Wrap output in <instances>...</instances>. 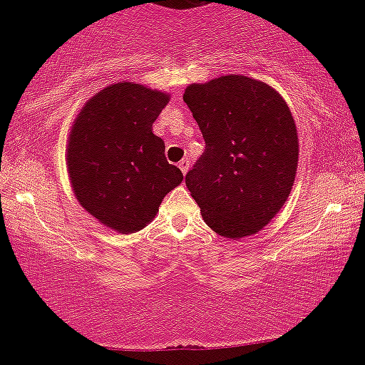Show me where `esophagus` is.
I'll return each instance as SVG.
<instances>
[{
  "instance_id": "obj_1",
  "label": "esophagus",
  "mask_w": 365,
  "mask_h": 365,
  "mask_svg": "<svg viewBox=\"0 0 365 365\" xmlns=\"http://www.w3.org/2000/svg\"><path fill=\"white\" fill-rule=\"evenodd\" d=\"M178 168H180V170H182V173H183V175H185V173H187V171H188V168H190V161H188V159H187V158H183V159H182V161H180V163H178Z\"/></svg>"
}]
</instances>
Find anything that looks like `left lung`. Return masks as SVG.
<instances>
[{"mask_svg": "<svg viewBox=\"0 0 365 365\" xmlns=\"http://www.w3.org/2000/svg\"><path fill=\"white\" fill-rule=\"evenodd\" d=\"M183 101L206 142L185 175L190 195L221 237L252 235L273 220L295 182L299 139L287 103L244 75L188 86Z\"/></svg>", "mask_w": 365, "mask_h": 365, "instance_id": "obj_1", "label": "left lung"}]
</instances>
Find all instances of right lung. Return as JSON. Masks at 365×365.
I'll list each match as a JSON object with an SVG mask.
<instances>
[{"instance_id":"obj_1","label":"right lung","mask_w":365,"mask_h":365,"mask_svg":"<svg viewBox=\"0 0 365 365\" xmlns=\"http://www.w3.org/2000/svg\"><path fill=\"white\" fill-rule=\"evenodd\" d=\"M168 103L163 92L121 82L96 94L75 120L68 173L81 206L120 233L144 228L163 197L182 183L153 123Z\"/></svg>"}]
</instances>
